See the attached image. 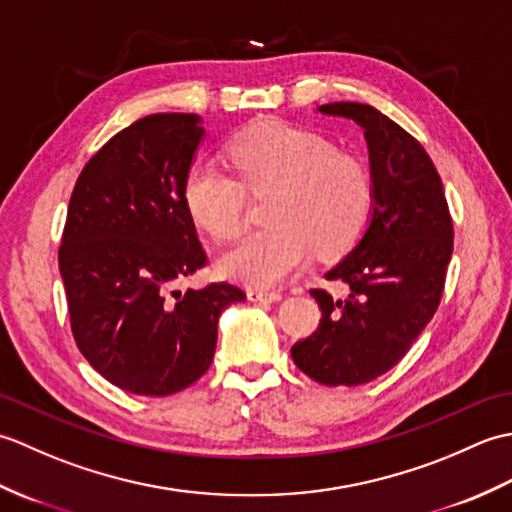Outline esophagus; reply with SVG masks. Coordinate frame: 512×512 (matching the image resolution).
<instances>
[{"instance_id":"obj_1","label":"esophagus","mask_w":512,"mask_h":512,"mask_svg":"<svg viewBox=\"0 0 512 512\" xmlns=\"http://www.w3.org/2000/svg\"><path fill=\"white\" fill-rule=\"evenodd\" d=\"M248 299L250 301H259V303H275L281 301V292L277 290H264V288H250L248 290Z\"/></svg>"}]
</instances>
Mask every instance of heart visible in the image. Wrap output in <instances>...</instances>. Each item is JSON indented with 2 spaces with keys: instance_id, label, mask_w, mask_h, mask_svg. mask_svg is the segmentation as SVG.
<instances>
[{
  "instance_id": "heart-1",
  "label": "heart",
  "mask_w": 512,
  "mask_h": 512,
  "mask_svg": "<svg viewBox=\"0 0 512 512\" xmlns=\"http://www.w3.org/2000/svg\"><path fill=\"white\" fill-rule=\"evenodd\" d=\"M237 178L211 158L191 162L184 204L217 242H233L244 226V187L273 189L270 226L248 233L222 259V270L250 286H277L306 266L314 250L339 255L361 235L372 209V178L358 158L330 140L288 123L266 121L226 147Z\"/></svg>"
}]
</instances>
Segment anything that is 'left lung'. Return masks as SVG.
<instances>
[{"label":"left lung","instance_id":"1","mask_svg":"<svg viewBox=\"0 0 512 512\" xmlns=\"http://www.w3.org/2000/svg\"><path fill=\"white\" fill-rule=\"evenodd\" d=\"M321 114L365 129L374 180V215L361 242L328 275L350 295L319 301L317 332L292 345V361L321 385H363L409 352L436 314L453 253V220L440 173L398 123L365 103H328Z\"/></svg>","mask_w":512,"mask_h":512}]
</instances>
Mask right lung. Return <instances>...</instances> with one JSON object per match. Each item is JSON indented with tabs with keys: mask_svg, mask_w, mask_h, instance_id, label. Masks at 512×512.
Here are the masks:
<instances>
[{
	"mask_svg": "<svg viewBox=\"0 0 512 512\" xmlns=\"http://www.w3.org/2000/svg\"><path fill=\"white\" fill-rule=\"evenodd\" d=\"M195 114H151L96 151L74 184L59 270L81 354L112 385L169 396L209 369L217 319L244 301L215 281L180 292L209 264L184 204L204 129Z\"/></svg>",
	"mask_w": 512,
	"mask_h": 512,
	"instance_id": "1",
	"label": "right lung"
}]
</instances>
